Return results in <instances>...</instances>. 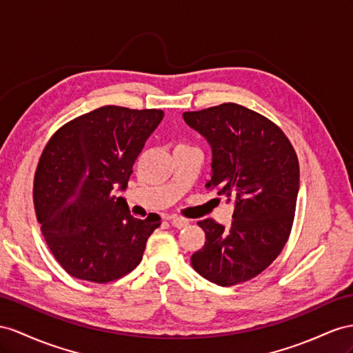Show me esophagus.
I'll return each instance as SVG.
<instances>
[{
  "instance_id": "esophagus-1",
  "label": "esophagus",
  "mask_w": 353,
  "mask_h": 353,
  "mask_svg": "<svg viewBox=\"0 0 353 353\" xmlns=\"http://www.w3.org/2000/svg\"><path fill=\"white\" fill-rule=\"evenodd\" d=\"M168 221H170V223H171V225H173L174 228H183V227H186V225L189 223V221H188V219H185V218H179V216H170Z\"/></svg>"
}]
</instances>
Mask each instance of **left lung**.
<instances>
[{"label":"left lung","instance_id":"1","mask_svg":"<svg viewBox=\"0 0 353 353\" xmlns=\"http://www.w3.org/2000/svg\"><path fill=\"white\" fill-rule=\"evenodd\" d=\"M183 119L212 146L205 188L234 200L230 227L198 222L205 243L191 264L216 285L243 283L273 263L291 234L300 188L296 153L274 122L240 104L185 112Z\"/></svg>","mask_w":353,"mask_h":353}]
</instances>
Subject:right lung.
Returning a JSON list of instances; mask_svg holds the SVG:
<instances>
[{"label": "right lung", "mask_w": 353, "mask_h": 353, "mask_svg": "<svg viewBox=\"0 0 353 353\" xmlns=\"http://www.w3.org/2000/svg\"><path fill=\"white\" fill-rule=\"evenodd\" d=\"M162 117L157 108L104 105L67 122L48 141L34 177L35 214L70 276L107 283L140 264L161 218H134L114 191L128 185Z\"/></svg>", "instance_id": "obj_1"}]
</instances>
